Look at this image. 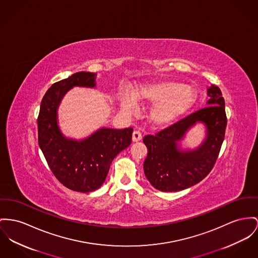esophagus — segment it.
<instances>
[{"instance_id":"esophagus-1","label":"esophagus","mask_w":258,"mask_h":258,"mask_svg":"<svg viewBox=\"0 0 258 258\" xmlns=\"http://www.w3.org/2000/svg\"><path fill=\"white\" fill-rule=\"evenodd\" d=\"M143 137V135H142V133L139 131V130H134V132H133V136H132V139H133V141L134 142H137V141H140L141 139Z\"/></svg>"}]
</instances>
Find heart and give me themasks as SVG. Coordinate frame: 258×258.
<instances>
[{
    "label": "heart",
    "instance_id": "obj_1",
    "mask_svg": "<svg viewBox=\"0 0 258 258\" xmlns=\"http://www.w3.org/2000/svg\"><path fill=\"white\" fill-rule=\"evenodd\" d=\"M136 101L144 104L155 103L151 118L156 125L162 126L189 109L196 101V92L180 82L159 81L137 87L134 96L124 93L121 96V106L126 111H132L137 106Z\"/></svg>",
    "mask_w": 258,
    "mask_h": 258
}]
</instances>
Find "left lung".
Instances as JSON below:
<instances>
[{
	"label": "left lung",
	"mask_w": 258,
	"mask_h": 258,
	"mask_svg": "<svg viewBox=\"0 0 258 258\" xmlns=\"http://www.w3.org/2000/svg\"><path fill=\"white\" fill-rule=\"evenodd\" d=\"M208 96L209 106L189 114L155 135L144 137L143 141L148 148L144 171L155 189L162 191L187 189L201 182L212 170L225 137L227 116L220 89L210 87ZM198 120L204 121L208 127L205 143L196 151L180 152L176 141Z\"/></svg>",
	"instance_id": "8db88e82"
}]
</instances>
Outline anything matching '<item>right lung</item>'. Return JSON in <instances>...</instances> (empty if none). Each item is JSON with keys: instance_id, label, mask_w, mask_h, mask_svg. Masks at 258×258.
<instances>
[{"instance_id": "add662e5", "label": "right lung", "mask_w": 258, "mask_h": 258, "mask_svg": "<svg viewBox=\"0 0 258 258\" xmlns=\"http://www.w3.org/2000/svg\"><path fill=\"white\" fill-rule=\"evenodd\" d=\"M73 86H95V74L80 71L49 88L37 119L38 143L52 174L63 186L89 192L103 185L113 158L131 144L133 128H103L81 142L66 139L56 124V108Z\"/></svg>"}]
</instances>
